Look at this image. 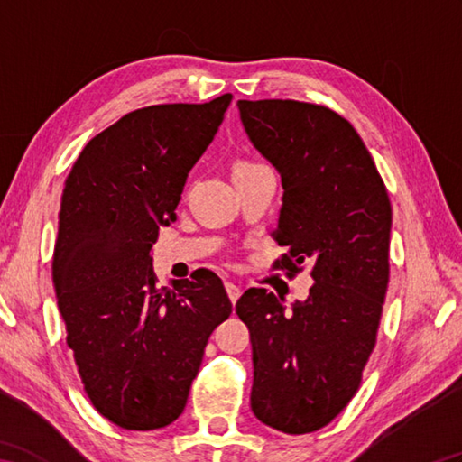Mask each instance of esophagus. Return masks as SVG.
I'll use <instances>...</instances> for the list:
<instances>
[{
    "label": "esophagus",
    "mask_w": 462,
    "mask_h": 462,
    "mask_svg": "<svg viewBox=\"0 0 462 462\" xmlns=\"http://www.w3.org/2000/svg\"><path fill=\"white\" fill-rule=\"evenodd\" d=\"M226 291H228V298L232 300V303H236L238 298H240V293H242L236 283H232V282L226 283Z\"/></svg>",
    "instance_id": "1"
}]
</instances>
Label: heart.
I'll list each match as a JSON object with an SVG mask.
<instances>
[{"label": "heart", "mask_w": 462, "mask_h": 462, "mask_svg": "<svg viewBox=\"0 0 462 462\" xmlns=\"http://www.w3.org/2000/svg\"><path fill=\"white\" fill-rule=\"evenodd\" d=\"M248 164H252V162H238L236 169H240V166H248Z\"/></svg>", "instance_id": "b5f03b06"}]
</instances>
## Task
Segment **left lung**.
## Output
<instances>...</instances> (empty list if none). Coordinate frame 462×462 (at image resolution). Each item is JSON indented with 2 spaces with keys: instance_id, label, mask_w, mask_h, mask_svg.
<instances>
[{
  "instance_id": "left-lung-1",
  "label": "left lung",
  "mask_w": 462,
  "mask_h": 462,
  "mask_svg": "<svg viewBox=\"0 0 462 462\" xmlns=\"http://www.w3.org/2000/svg\"><path fill=\"white\" fill-rule=\"evenodd\" d=\"M248 139L282 176L273 238L288 252L273 268L313 286L286 310L250 288L236 303L252 341L250 403L262 423L313 433L357 393L375 347L389 283L391 202L351 123L328 106L291 99L238 101Z\"/></svg>"
}]
</instances>
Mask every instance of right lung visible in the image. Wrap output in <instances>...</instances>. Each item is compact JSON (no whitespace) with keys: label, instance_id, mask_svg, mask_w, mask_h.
<instances>
[{"label":"right lung","instance_id":"right-lung-1","mask_svg":"<svg viewBox=\"0 0 462 462\" xmlns=\"http://www.w3.org/2000/svg\"><path fill=\"white\" fill-rule=\"evenodd\" d=\"M232 95L152 105L85 144L65 180L53 252L57 306L93 407L129 430L184 411L214 328L232 313L210 270L156 288L152 244Z\"/></svg>","mask_w":462,"mask_h":462}]
</instances>
